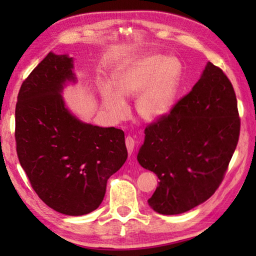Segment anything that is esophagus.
<instances>
[{"label": "esophagus", "mask_w": 256, "mask_h": 256, "mask_svg": "<svg viewBox=\"0 0 256 256\" xmlns=\"http://www.w3.org/2000/svg\"><path fill=\"white\" fill-rule=\"evenodd\" d=\"M125 144H126L128 154H132L134 146H136V141H134V138L132 136H128L126 138H125Z\"/></svg>", "instance_id": "1"}]
</instances>
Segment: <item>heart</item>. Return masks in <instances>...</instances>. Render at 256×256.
Wrapping results in <instances>:
<instances>
[{"label": "heart", "instance_id": "heart-1", "mask_svg": "<svg viewBox=\"0 0 256 256\" xmlns=\"http://www.w3.org/2000/svg\"><path fill=\"white\" fill-rule=\"evenodd\" d=\"M183 66L178 58L164 54H146L133 60L114 76L115 89L105 86L102 96L116 118L126 112L122 97H138L136 112L146 122H156L170 114L180 88Z\"/></svg>", "mask_w": 256, "mask_h": 256}]
</instances>
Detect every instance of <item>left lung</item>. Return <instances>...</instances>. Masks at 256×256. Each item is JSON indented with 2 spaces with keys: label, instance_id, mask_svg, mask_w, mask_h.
<instances>
[{
  "label": "left lung",
  "instance_id": "left-lung-1",
  "mask_svg": "<svg viewBox=\"0 0 256 256\" xmlns=\"http://www.w3.org/2000/svg\"><path fill=\"white\" fill-rule=\"evenodd\" d=\"M240 131L232 82L211 62L192 90L164 118L149 124L138 162L160 182L148 203L162 214H180L219 188Z\"/></svg>",
  "mask_w": 256,
  "mask_h": 256
}]
</instances>
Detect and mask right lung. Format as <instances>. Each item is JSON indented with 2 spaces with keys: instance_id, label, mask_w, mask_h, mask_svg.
<instances>
[{
  "instance_id": "obj_1",
  "label": "right lung",
  "mask_w": 256,
  "mask_h": 256,
  "mask_svg": "<svg viewBox=\"0 0 256 256\" xmlns=\"http://www.w3.org/2000/svg\"><path fill=\"white\" fill-rule=\"evenodd\" d=\"M76 82L73 58L48 53L28 76L16 106V154L32 188L60 214L96 210L107 180L126 162L124 132L78 120L60 92Z\"/></svg>"
}]
</instances>
